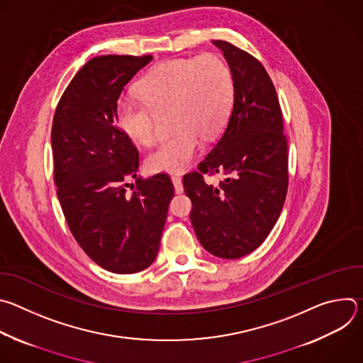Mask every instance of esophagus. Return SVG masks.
Returning <instances> with one entry per match:
<instances>
[{
    "label": "esophagus",
    "instance_id": "obj_1",
    "mask_svg": "<svg viewBox=\"0 0 363 363\" xmlns=\"http://www.w3.org/2000/svg\"><path fill=\"white\" fill-rule=\"evenodd\" d=\"M172 184L175 188L177 194H182L184 192V186H182V178L179 175H172Z\"/></svg>",
    "mask_w": 363,
    "mask_h": 363
}]
</instances>
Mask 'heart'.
Returning a JSON list of instances; mask_svg holds the SVG:
<instances>
[{"instance_id":"heart-1","label":"heart","mask_w":363,"mask_h":363,"mask_svg":"<svg viewBox=\"0 0 363 363\" xmlns=\"http://www.w3.org/2000/svg\"><path fill=\"white\" fill-rule=\"evenodd\" d=\"M234 91V76L224 59L216 55L171 59L139 82L140 99H119L116 119L132 140L147 145L157 136L160 116L169 112L175 132L153 146L146 165L157 172H181L199 153L201 136H214L227 122Z\"/></svg>"}]
</instances>
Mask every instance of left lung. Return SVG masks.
<instances>
[{"label":"left lung","mask_w":363,"mask_h":363,"mask_svg":"<svg viewBox=\"0 0 363 363\" xmlns=\"http://www.w3.org/2000/svg\"><path fill=\"white\" fill-rule=\"evenodd\" d=\"M213 43L233 72L234 103L221 138L182 184L201 245L234 260L260 245L280 217L289 186L287 138L264 66L228 41ZM218 172L226 175L218 187L203 181L205 173Z\"/></svg>","instance_id":"8db88e82"}]
</instances>
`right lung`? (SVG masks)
I'll use <instances>...</instances> for the list:
<instances>
[{
    "label": "right lung",
    "mask_w": 363,
    "mask_h": 363,
    "mask_svg": "<svg viewBox=\"0 0 363 363\" xmlns=\"http://www.w3.org/2000/svg\"><path fill=\"white\" fill-rule=\"evenodd\" d=\"M152 56L89 60L62 94L51 126L55 184L67 225L91 260L132 274L160 251L174 185L167 174L136 175L139 152L116 119L118 99ZM135 179L132 196L124 181Z\"/></svg>",
    "instance_id": "right-lung-1"
}]
</instances>
